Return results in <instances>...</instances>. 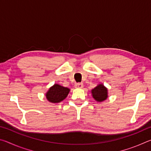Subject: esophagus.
Here are the masks:
<instances>
[{
	"mask_svg": "<svg viewBox=\"0 0 151 151\" xmlns=\"http://www.w3.org/2000/svg\"><path fill=\"white\" fill-rule=\"evenodd\" d=\"M83 83H77L75 85V88H82L83 87Z\"/></svg>",
	"mask_w": 151,
	"mask_h": 151,
	"instance_id": "1",
	"label": "esophagus"
}]
</instances>
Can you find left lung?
<instances>
[{
    "mask_svg": "<svg viewBox=\"0 0 151 151\" xmlns=\"http://www.w3.org/2000/svg\"><path fill=\"white\" fill-rule=\"evenodd\" d=\"M91 94L94 100L101 103L108 98V89L103 84H99L95 88L92 89Z\"/></svg>",
    "mask_w": 151,
    "mask_h": 151,
    "instance_id": "8db88e82",
    "label": "left lung"
}]
</instances>
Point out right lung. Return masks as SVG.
<instances>
[{
  "label": "right lung",
  "instance_id": "add662e5",
  "mask_svg": "<svg viewBox=\"0 0 151 151\" xmlns=\"http://www.w3.org/2000/svg\"><path fill=\"white\" fill-rule=\"evenodd\" d=\"M70 89L67 87H65L58 84H55L54 85L49 88L46 93V98L47 101L52 103H58L63 101L66 98Z\"/></svg>",
  "mask_w": 151,
  "mask_h": 151
}]
</instances>
